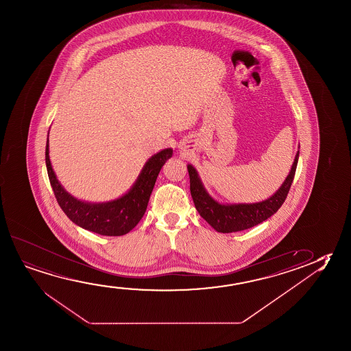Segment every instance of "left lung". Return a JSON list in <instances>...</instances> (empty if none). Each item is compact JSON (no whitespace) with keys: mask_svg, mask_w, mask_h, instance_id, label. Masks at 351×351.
<instances>
[{"mask_svg":"<svg viewBox=\"0 0 351 351\" xmlns=\"http://www.w3.org/2000/svg\"><path fill=\"white\" fill-rule=\"evenodd\" d=\"M298 159L299 151L295 154L291 171L275 195L263 202L250 204H220L214 198H211L202 184L197 170L189 164L187 169L189 173V189L195 202V209L205 221L217 232H238L256 226L277 213L280 205L285 203L287 195L291 189V182L294 180Z\"/></svg>","mask_w":351,"mask_h":351,"instance_id":"left-lung-1","label":"left lung"}]
</instances>
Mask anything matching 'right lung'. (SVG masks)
Instances as JSON below:
<instances>
[{
    "instance_id": "obj_1",
    "label": "right lung",
    "mask_w": 351,
    "mask_h": 351,
    "mask_svg": "<svg viewBox=\"0 0 351 351\" xmlns=\"http://www.w3.org/2000/svg\"><path fill=\"white\" fill-rule=\"evenodd\" d=\"M49 138L46 143V167L49 184L62 210L77 226L102 236H123L140 222L146 213L148 200L156 184L158 173L173 149L167 148L151 156L128 193L112 202H82L65 191L54 173L49 160Z\"/></svg>"
}]
</instances>
